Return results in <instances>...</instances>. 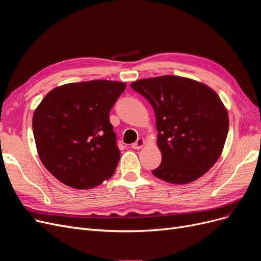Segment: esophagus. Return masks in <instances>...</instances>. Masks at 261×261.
Listing matches in <instances>:
<instances>
[{
	"instance_id": "1",
	"label": "esophagus",
	"mask_w": 261,
	"mask_h": 261,
	"mask_svg": "<svg viewBox=\"0 0 261 261\" xmlns=\"http://www.w3.org/2000/svg\"><path fill=\"white\" fill-rule=\"evenodd\" d=\"M144 145H145V140L143 138H138L135 141V143L132 145V148H134V149H140Z\"/></svg>"
}]
</instances>
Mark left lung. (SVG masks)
<instances>
[{"label": "left lung", "instance_id": "8db88e82", "mask_svg": "<svg viewBox=\"0 0 261 261\" xmlns=\"http://www.w3.org/2000/svg\"><path fill=\"white\" fill-rule=\"evenodd\" d=\"M153 108L162 161L152 174L188 184L218 161L228 132V115L215 90L189 78L164 75L130 84Z\"/></svg>", "mask_w": 261, "mask_h": 261}]
</instances>
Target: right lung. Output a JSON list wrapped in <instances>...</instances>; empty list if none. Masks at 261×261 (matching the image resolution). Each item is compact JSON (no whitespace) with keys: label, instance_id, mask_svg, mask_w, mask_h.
Masks as SVG:
<instances>
[{"label":"right lung","instance_id":"1","mask_svg":"<svg viewBox=\"0 0 261 261\" xmlns=\"http://www.w3.org/2000/svg\"><path fill=\"white\" fill-rule=\"evenodd\" d=\"M126 84L89 81L52 89L33 117L37 151L63 184L89 189L113 175L120 160L110 111Z\"/></svg>","mask_w":261,"mask_h":261}]
</instances>
